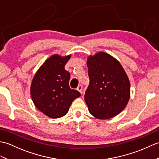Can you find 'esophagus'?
<instances>
[{"mask_svg":"<svg viewBox=\"0 0 159 159\" xmlns=\"http://www.w3.org/2000/svg\"><path fill=\"white\" fill-rule=\"evenodd\" d=\"M76 89H77L78 91H79V92L80 93H83V87H82L81 85H79V86H78Z\"/></svg>","mask_w":159,"mask_h":159,"instance_id":"34e87169","label":"esophagus"}]
</instances>
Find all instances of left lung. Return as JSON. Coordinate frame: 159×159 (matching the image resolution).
Listing matches in <instances>:
<instances>
[{
  "mask_svg": "<svg viewBox=\"0 0 159 159\" xmlns=\"http://www.w3.org/2000/svg\"><path fill=\"white\" fill-rule=\"evenodd\" d=\"M87 64L89 84L85 100L89 113L100 120L117 116L130 98L129 79L122 66L104 52L89 56Z\"/></svg>",
  "mask_w": 159,
  "mask_h": 159,
  "instance_id": "8db88e82",
  "label": "left lung"
}]
</instances>
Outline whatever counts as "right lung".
I'll return each instance as SVG.
<instances>
[{"mask_svg": "<svg viewBox=\"0 0 159 159\" xmlns=\"http://www.w3.org/2000/svg\"><path fill=\"white\" fill-rule=\"evenodd\" d=\"M70 55H55L43 63L33 78L31 87L32 100L35 107L51 118L61 117L68 112L73 100L80 96L70 89V74L65 66Z\"/></svg>", "mask_w": 159, "mask_h": 159, "instance_id": "obj_1", "label": "right lung"}]
</instances>
